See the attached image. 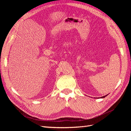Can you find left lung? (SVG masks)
Returning a JSON list of instances; mask_svg holds the SVG:
<instances>
[{"label":"left lung","mask_w":131,"mask_h":131,"mask_svg":"<svg viewBox=\"0 0 131 131\" xmlns=\"http://www.w3.org/2000/svg\"><path fill=\"white\" fill-rule=\"evenodd\" d=\"M106 96H107V95H105V96H103V97H101V98H103L105 97Z\"/></svg>","instance_id":"1"}]
</instances>
